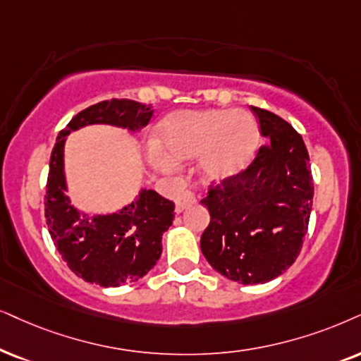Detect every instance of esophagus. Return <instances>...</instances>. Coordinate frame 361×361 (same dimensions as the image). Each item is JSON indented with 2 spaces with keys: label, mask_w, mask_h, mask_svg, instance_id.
Wrapping results in <instances>:
<instances>
[{
  "label": "esophagus",
  "mask_w": 361,
  "mask_h": 361,
  "mask_svg": "<svg viewBox=\"0 0 361 361\" xmlns=\"http://www.w3.org/2000/svg\"><path fill=\"white\" fill-rule=\"evenodd\" d=\"M196 203V196L191 191H185L180 198L176 200V213H183L186 208Z\"/></svg>",
  "instance_id": "obj_1"
}]
</instances>
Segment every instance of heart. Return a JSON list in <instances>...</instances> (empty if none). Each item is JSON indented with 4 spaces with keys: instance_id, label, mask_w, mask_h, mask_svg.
<instances>
[{
    "instance_id": "1",
    "label": "heart",
    "mask_w": 361,
    "mask_h": 361,
    "mask_svg": "<svg viewBox=\"0 0 361 361\" xmlns=\"http://www.w3.org/2000/svg\"><path fill=\"white\" fill-rule=\"evenodd\" d=\"M153 163L173 171L178 159H198L209 183L233 180L248 170L259 145V128L243 109L175 111L159 123Z\"/></svg>"
}]
</instances>
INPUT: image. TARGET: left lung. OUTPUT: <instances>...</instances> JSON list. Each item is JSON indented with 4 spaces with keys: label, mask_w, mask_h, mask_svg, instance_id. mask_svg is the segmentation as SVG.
Wrapping results in <instances>:
<instances>
[{
    "label": "left lung",
    "mask_w": 361,
    "mask_h": 361,
    "mask_svg": "<svg viewBox=\"0 0 361 361\" xmlns=\"http://www.w3.org/2000/svg\"><path fill=\"white\" fill-rule=\"evenodd\" d=\"M267 147L248 170L209 186V212L200 248L216 270L241 285L267 283L293 264L308 230L313 178L305 141L293 126L252 106Z\"/></svg>",
    "instance_id": "obj_1"
}]
</instances>
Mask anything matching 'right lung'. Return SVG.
Segmentation results:
<instances>
[{
    "mask_svg": "<svg viewBox=\"0 0 361 361\" xmlns=\"http://www.w3.org/2000/svg\"><path fill=\"white\" fill-rule=\"evenodd\" d=\"M154 109L133 99H108L91 104L59 131L49 159L44 216L68 268L88 283L116 288L143 278L161 257L163 233L175 218V203L154 190L113 213H88L68 196L65 145L68 135L91 125H108L140 133Z\"/></svg>",
    "mask_w": 361,
    "mask_h": 361,
    "instance_id": "obj_1",
    "label": "right lung"
}]
</instances>
